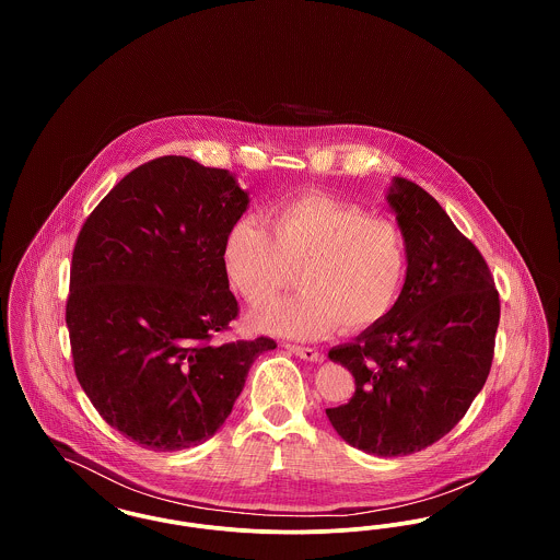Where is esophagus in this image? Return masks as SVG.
<instances>
[{"label": "esophagus", "instance_id": "1", "mask_svg": "<svg viewBox=\"0 0 560 560\" xmlns=\"http://www.w3.org/2000/svg\"><path fill=\"white\" fill-rule=\"evenodd\" d=\"M283 347L293 352L295 357L304 359V361H313V363L323 361V354H320L319 350H315V348L298 347V345H283Z\"/></svg>", "mask_w": 560, "mask_h": 560}]
</instances>
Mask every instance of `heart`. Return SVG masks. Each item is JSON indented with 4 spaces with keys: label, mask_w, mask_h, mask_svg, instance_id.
<instances>
[{
    "label": "heart",
    "mask_w": 560,
    "mask_h": 560,
    "mask_svg": "<svg viewBox=\"0 0 560 560\" xmlns=\"http://www.w3.org/2000/svg\"><path fill=\"white\" fill-rule=\"evenodd\" d=\"M267 226L237 218L224 237L231 285L254 306L295 279L302 290L254 315V325L288 338H323L340 325L363 331L386 319L409 275V241L397 220L329 192H302L272 206Z\"/></svg>",
    "instance_id": "1"
}]
</instances>
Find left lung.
<instances>
[{
    "label": "left lung",
    "mask_w": 560,
    "mask_h": 560,
    "mask_svg": "<svg viewBox=\"0 0 560 560\" xmlns=\"http://www.w3.org/2000/svg\"><path fill=\"white\" fill-rule=\"evenodd\" d=\"M409 241V275L393 313L329 361L354 375V397L325 409L357 450L422 452L468 411L491 370L500 293L477 245L427 190L397 178L388 192Z\"/></svg>",
    "instance_id": "left-lung-1"
}]
</instances>
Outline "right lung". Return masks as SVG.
I'll use <instances>...</instances> for the list:
<instances>
[{
  "label": "right lung",
  "mask_w": 560,
  "mask_h": 560,
  "mask_svg": "<svg viewBox=\"0 0 560 560\" xmlns=\"http://www.w3.org/2000/svg\"><path fill=\"white\" fill-rule=\"evenodd\" d=\"M247 192L220 167L165 155L92 210L73 249L67 327L73 370L108 427L180 452L229 418L267 336L220 342L240 317L222 245Z\"/></svg>",
  "instance_id": "add662e5"
}]
</instances>
